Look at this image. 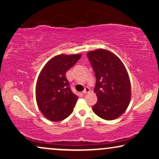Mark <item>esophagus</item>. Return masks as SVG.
I'll return each instance as SVG.
<instances>
[{
  "label": "esophagus",
  "instance_id": "obj_1",
  "mask_svg": "<svg viewBox=\"0 0 159 159\" xmlns=\"http://www.w3.org/2000/svg\"><path fill=\"white\" fill-rule=\"evenodd\" d=\"M89 92H90V89H89V87H85L84 88V91H83V94L84 95H86L87 93H89Z\"/></svg>",
  "mask_w": 159,
  "mask_h": 159
}]
</instances>
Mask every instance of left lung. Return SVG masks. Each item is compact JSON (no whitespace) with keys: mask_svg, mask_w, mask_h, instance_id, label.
Here are the masks:
<instances>
[{"mask_svg":"<svg viewBox=\"0 0 159 159\" xmlns=\"http://www.w3.org/2000/svg\"><path fill=\"white\" fill-rule=\"evenodd\" d=\"M95 72L94 92L98 102L93 112L100 118L112 120L125 111L130 103L131 87L127 70L116 54L100 49L87 54Z\"/></svg>","mask_w":159,"mask_h":159,"instance_id":"left-lung-1","label":"left lung"}]
</instances>
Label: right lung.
Wrapping results in <instances>:
<instances>
[{
	"label": "right lung",
	"instance_id": "1",
	"mask_svg": "<svg viewBox=\"0 0 159 159\" xmlns=\"http://www.w3.org/2000/svg\"><path fill=\"white\" fill-rule=\"evenodd\" d=\"M81 54H60L53 57L41 71L36 87L38 107L45 118L60 121L73 112L78 97L71 90L65 74Z\"/></svg>",
	"mask_w": 159,
	"mask_h": 159
}]
</instances>
